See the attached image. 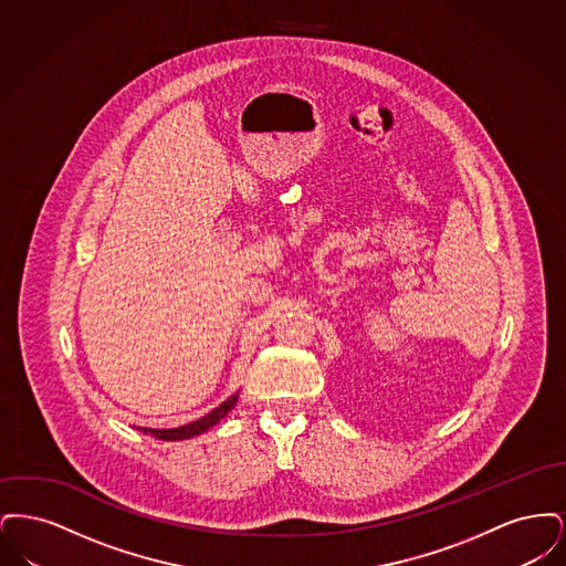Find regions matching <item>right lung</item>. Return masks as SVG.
<instances>
[{"mask_svg":"<svg viewBox=\"0 0 566 566\" xmlns=\"http://www.w3.org/2000/svg\"><path fill=\"white\" fill-rule=\"evenodd\" d=\"M238 397H240V392L231 395L227 401H222V403L218 405L208 416H203V418H199V420H195V422H190V424H185V427H178V429H139V427H137V431L153 434V437L163 439V441H182V439L197 437V434H201V432H206L208 429H212L214 424H218V422L235 407Z\"/></svg>","mask_w":566,"mask_h":566,"instance_id":"add662e5","label":"right lung"}]
</instances>
